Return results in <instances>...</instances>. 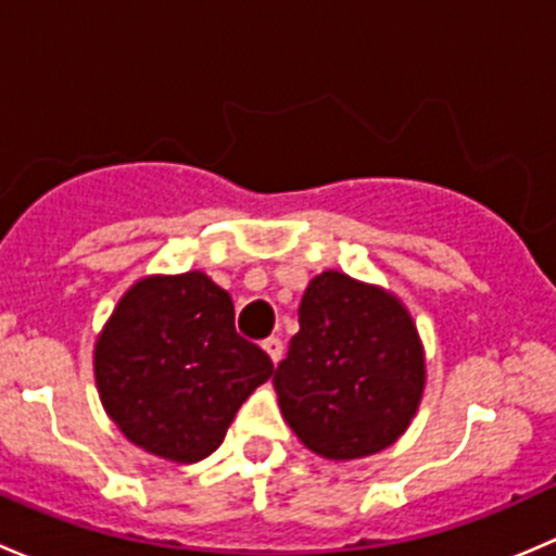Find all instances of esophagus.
Here are the masks:
<instances>
[{"label": "esophagus", "mask_w": 556, "mask_h": 556, "mask_svg": "<svg viewBox=\"0 0 556 556\" xmlns=\"http://www.w3.org/2000/svg\"><path fill=\"white\" fill-rule=\"evenodd\" d=\"M263 350H266V355L271 357V363H279L285 355V344L282 339H277V336H268V339L263 341Z\"/></svg>", "instance_id": "esophagus-1"}]
</instances>
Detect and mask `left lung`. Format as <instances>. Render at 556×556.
Listing matches in <instances>:
<instances>
[{"mask_svg": "<svg viewBox=\"0 0 556 556\" xmlns=\"http://www.w3.org/2000/svg\"><path fill=\"white\" fill-rule=\"evenodd\" d=\"M299 325L274 390L301 444L325 459H361L395 444L428 379L403 301L344 271H323L304 290Z\"/></svg>", "mask_w": 556, "mask_h": 556, "instance_id": "8db88e82", "label": "left lung"}]
</instances>
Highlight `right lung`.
<instances>
[{"mask_svg":"<svg viewBox=\"0 0 556 556\" xmlns=\"http://www.w3.org/2000/svg\"><path fill=\"white\" fill-rule=\"evenodd\" d=\"M274 363L233 328V301L204 271L150 274L121 295L93 344L106 417L169 463L210 457Z\"/></svg>","mask_w":556,"mask_h":556,"instance_id":"right-lung-1","label":"right lung"}]
</instances>
